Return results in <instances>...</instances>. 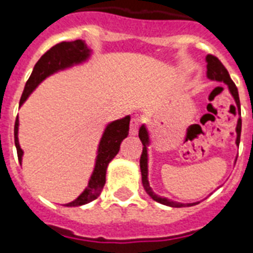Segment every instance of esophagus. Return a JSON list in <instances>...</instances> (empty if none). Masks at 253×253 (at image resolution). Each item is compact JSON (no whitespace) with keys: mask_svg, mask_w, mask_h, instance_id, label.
Instances as JSON below:
<instances>
[{"mask_svg":"<svg viewBox=\"0 0 253 253\" xmlns=\"http://www.w3.org/2000/svg\"><path fill=\"white\" fill-rule=\"evenodd\" d=\"M139 126H140V118H132V120H131V125H130L131 135H136L137 130H139Z\"/></svg>","mask_w":253,"mask_h":253,"instance_id":"esophagus-1","label":"esophagus"}]
</instances>
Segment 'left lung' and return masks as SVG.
<instances>
[{
    "label": "left lung",
    "mask_w": 253,
    "mask_h": 253,
    "mask_svg": "<svg viewBox=\"0 0 253 253\" xmlns=\"http://www.w3.org/2000/svg\"><path fill=\"white\" fill-rule=\"evenodd\" d=\"M207 77L211 80H215V82H221V83H225L229 88L230 93L233 96L234 101L237 104V108L239 110L240 114V101H239V93H238L237 85L234 84V82L230 78L227 70L225 69L222 63L219 62L218 58H215L214 55H207ZM237 145H239L240 141V131H242V120L240 117L238 118L237 123ZM139 137H140L141 143H143V152H141L140 156V170H141V182H143V187H144L145 192H147L149 196L155 201L160 203V204L168 205V207H173V208H182V207H192V205L199 204L198 203H188V204H183V203H176V201L170 200V199L162 198L153 192V190L149 186V180H148V145H149V133H148L147 127L145 125H141V127L139 128Z\"/></svg>",
    "instance_id": "obj_1"
}]
</instances>
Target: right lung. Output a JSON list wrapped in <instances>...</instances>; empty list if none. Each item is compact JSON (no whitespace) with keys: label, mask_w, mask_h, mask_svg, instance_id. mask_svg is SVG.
Instances as JSON below:
<instances>
[{"label":"right lung","mask_w":253,"mask_h":253,"mask_svg":"<svg viewBox=\"0 0 253 253\" xmlns=\"http://www.w3.org/2000/svg\"><path fill=\"white\" fill-rule=\"evenodd\" d=\"M91 54L92 50L88 48L85 41L83 40L63 41V42L54 45L44 55H41V58L35 65L30 79L27 80L26 85H24V91L22 93V97H20L19 106L23 105L28 96L46 78L58 73V71L87 62ZM130 120L131 117L126 116L121 120L113 121L105 127L101 139H100V143H98L96 162H94L93 171H92L91 178L88 180L87 187L75 200L65 204V207H80V205L91 203L100 196L102 188L105 186L108 165L120 152L121 143H122L123 139L128 135ZM18 128H19V118L16 117L15 126H14V140H15L16 152H18V160L22 165L23 151H22L19 140H18Z\"/></svg>","instance_id":"add662e5"}]
</instances>
